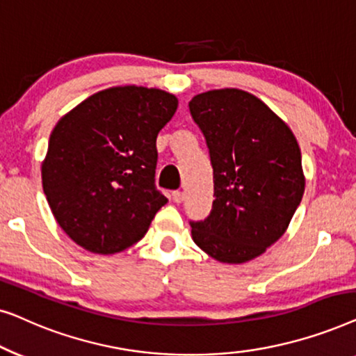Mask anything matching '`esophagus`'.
<instances>
[{
    "mask_svg": "<svg viewBox=\"0 0 356 356\" xmlns=\"http://www.w3.org/2000/svg\"><path fill=\"white\" fill-rule=\"evenodd\" d=\"M172 197H173L175 202L179 204V202L184 201V193L183 191H173L172 193Z\"/></svg>",
    "mask_w": 356,
    "mask_h": 356,
    "instance_id": "1",
    "label": "esophagus"
}]
</instances>
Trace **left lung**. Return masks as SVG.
Returning <instances> with one entry per match:
<instances>
[{"instance_id":"8db88e82","label":"left lung","mask_w":356,"mask_h":356,"mask_svg":"<svg viewBox=\"0 0 356 356\" xmlns=\"http://www.w3.org/2000/svg\"><path fill=\"white\" fill-rule=\"evenodd\" d=\"M213 168L212 211L191 222L196 245L216 261L243 264L284 235L305 193L291 129L241 89L202 92L189 102Z\"/></svg>"}]
</instances>
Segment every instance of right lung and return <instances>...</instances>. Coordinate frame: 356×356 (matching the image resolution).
I'll return each instance as SVG.
<instances>
[{"label": "right lung", "instance_id": "obj_1", "mask_svg": "<svg viewBox=\"0 0 356 356\" xmlns=\"http://www.w3.org/2000/svg\"><path fill=\"white\" fill-rule=\"evenodd\" d=\"M178 108L173 94L118 86L81 102L58 121L42 184L58 225L76 245L115 254L147 233L168 202L155 189L157 136Z\"/></svg>", "mask_w": 356, "mask_h": 356}]
</instances>
